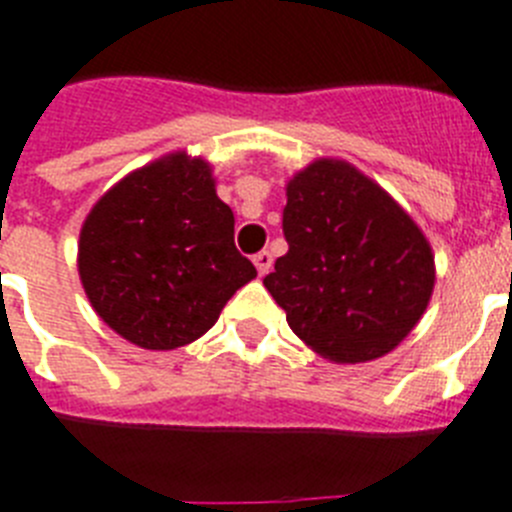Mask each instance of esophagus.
<instances>
[{
    "instance_id": "34e87169",
    "label": "esophagus",
    "mask_w": 512,
    "mask_h": 512,
    "mask_svg": "<svg viewBox=\"0 0 512 512\" xmlns=\"http://www.w3.org/2000/svg\"><path fill=\"white\" fill-rule=\"evenodd\" d=\"M252 262H255L257 273L265 275V273H268L270 268H273V255H270L268 250H262V252H257L255 257H252Z\"/></svg>"
}]
</instances>
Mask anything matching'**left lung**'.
<instances>
[{"label":"left lung","instance_id":"8db88e82","mask_svg":"<svg viewBox=\"0 0 512 512\" xmlns=\"http://www.w3.org/2000/svg\"><path fill=\"white\" fill-rule=\"evenodd\" d=\"M288 252L265 275L288 327L324 361L368 363L415 330L435 255L410 213L345 159L319 157L288 180Z\"/></svg>","mask_w":512,"mask_h":512}]
</instances>
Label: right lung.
Instances as JSON below:
<instances>
[{
    "label": "right lung",
    "mask_w": 512,
    "mask_h": 512,
    "mask_svg": "<svg viewBox=\"0 0 512 512\" xmlns=\"http://www.w3.org/2000/svg\"><path fill=\"white\" fill-rule=\"evenodd\" d=\"M79 281L97 317L144 350L211 330L257 275L234 247V213L208 159L172 151L118 180L84 219Z\"/></svg>",
    "instance_id": "right-lung-1"
}]
</instances>
